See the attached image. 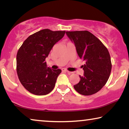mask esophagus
Returning <instances> with one entry per match:
<instances>
[{
    "label": "esophagus",
    "mask_w": 129,
    "mask_h": 129,
    "mask_svg": "<svg viewBox=\"0 0 129 129\" xmlns=\"http://www.w3.org/2000/svg\"><path fill=\"white\" fill-rule=\"evenodd\" d=\"M62 71H64V72H66L68 73L69 74H72V73H73V72H70V71H68V70H67L66 69H64V68L62 69Z\"/></svg>",
    "instance_id": "esophagus-1"
}]
</instances>
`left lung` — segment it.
<instances>
[{
  "mask_svg": "<svg viewBox=\"0 0 129 129\" xmlns=\"http://www.w3.org/2000/svg\"><path fill=\"white\" fill-rule=\"evenodd\" d=\"M68 38L75 43L78 56L85 61L84 74L73 87L78 93L90 95L100 91L106 84L112 71V62L107 48L88 30L67 31Z\"/></svg>",
  "mask_w": 129,
  "mask_h": 129,
  "instance_id": "obj_1",
  "label": "left lung"
}]
</instances>
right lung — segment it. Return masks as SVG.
Returning <instances> with one entry per match:
<instances>
[{
  "instance_id": "1",
  "label": "right lung",
  "mask_w": 129,
  "mask_h": 129,
  "mask_svg": "<svg viewBox=\"0 0 129 129\" xmlns=\"http://www.w3.org/2000/svg\"><path fill=\"white\" fill-rule=\"evenodd\" d=\"M65 30H39L24 41L16 55V71L23 86L34 94L46 95L53 90L61 70L47 67L45 58L61 40Z\"/></svg>"
}]
</instances>
